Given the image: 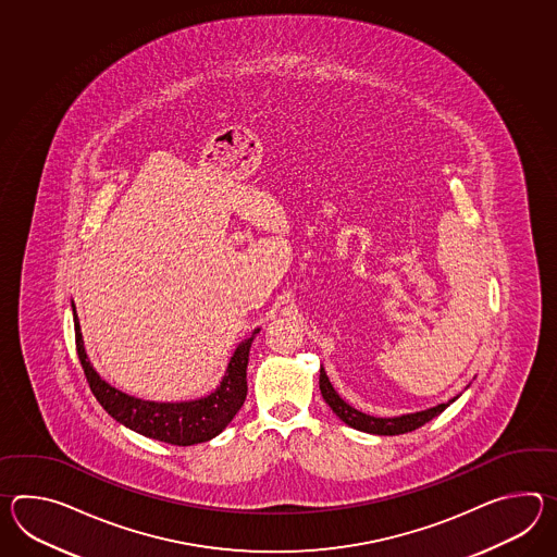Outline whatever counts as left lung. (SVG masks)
<instances>
[{
  "label": "left lung",
  "instance_id": "obj_1",
  "mask_svg": "<svg viewBox=\"0 0 557 557\" xmlns=\"http://www.w3.org/2000/svg\"><path fill=\"white\" fill-rule=\"evenodd\" d=\"M320 389H322L325 404L334 409V413L339 420L347 423L349 428H354V430L375 433V435H399V433L413 432V430L421 428L423 423L433 420L435 416H440L449 404H454L458 399V397H454V399L440 404L435 408L397 416V418H373L370 413H363L359 409L351 408L342 397L337 396V392H335L334 385L330 384V377L325 375L323 368L320 370Z\"/></svg>",
  "mask_w": 557,
  "mask_h": 557
}]
</instances>
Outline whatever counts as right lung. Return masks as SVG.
<instances>
[{
	"label": "right lung",
	"mask_w": 557,
	"mask_h": 557,
	"mask_svg": "<svg viewBox=\"0 0 557 557\" xmlns=\"http://www.w3.org/2000/svg\"><path fill=\"white\" fill-rule=\"evenodd\" d=\"M72 311H74L77 358L82 361L89 389L101 404V408L125 428L163 444H201L220 435L244 406L248 396L246 370H248L249 347L256 334H260V327L253 330V334L249 335L248 339H244L239 346L235 347L222 382L210 396L189 399V401H148V399L127 396L99 377L98 371L94 370V366L87 359L74 301H72Z\"/></svg>",
	"instance_id": "add662e5"
}]
</instances>
